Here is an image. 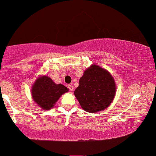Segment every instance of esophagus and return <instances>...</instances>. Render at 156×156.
Wrapping results in <instances>:
<instances>
[{
    "instance_id": "obj_1",
    "label": "esophagus",
    "mask_w": 156,
    "mask_h": 156,
    "mask_svg": "<svg viewBox=\"0 0 156 156\" xmlns=\"http://www.w3.org/2000/svg\"><path fill=\"white\" fill-rule=\"evenodd\" d=\"M68 87L69 89L71 90V91H73V89H74V88H73V86H72V85H68Z\"/></svg>"
}]
</instances>
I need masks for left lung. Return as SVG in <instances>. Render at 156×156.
<instances>
[{
    "mask_svg": "<svg viewBox=\"0 0 156 156\" xmlns=\"http://www.w3.org/2000/svg\"><path fill=\"white\" fill-rule=\"evenodd\" d=\"M116 89L112 74L106 69L93 64L85 70L74 95L83 109L96 113L109 107L115 96Z\"/></svg>",
    "mask_w": 156,
    "mask_h": 156,
    "instance_id": "1",
    "label": "left lung"
}]
</instances>
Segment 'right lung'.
<instances>
[{"mask_svg": "<svg viewBox=\"0 0 156 156\" xmlns=\"http://www.w3.org/2000/svg\"><path fill=\"white\" fill-rule=\"evenodd\" d=\"M68 90L62 84L55 83L46 75L39 76L31 88L33 100L43 110L52 109L60 96Z\"/></svg>", "mask_w": 156, "mask_h": 156, "instance_id": "1", "label": "right lung"}]
</instances>
